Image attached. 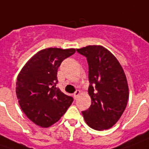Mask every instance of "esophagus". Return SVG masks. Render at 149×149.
Listing matches in <instances>:
<instances>
[{
	"mask_svg": "<svg viewBox=\"0 0 149 149\" xmlns=\"http://www.w3.org/2000/svg\"><path fill=\"white\" fill-rule=\"evenodd\" d=\"M80 93H81V92H80L79 90H77V91H76V92H75L74 93H73V97H74L75 99H77V98L78 96H79V94H80Z\"/></svg>",
	"mask_w": 149,
	"mask_h": 149,
	"instance_id": "34e87169",
	"label": "esophagus"
}]
</instances>
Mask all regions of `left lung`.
Here are the masks:
<instances>
[{
  "mask_svg": "<svg viewBox=\"0 0 149 149\" xmlns=\"http://www.w3.org/2000/svg\"><path fill=\"white\" fill-rule=\"evenodd\" d=\"M77 52L86 57L89 65L88 92L91 106L82 111L92 128H111L118 122L128 101V85L124 71L117 59L102 46H87Z\"/></svg>",
  "mask_w": 149,
  "mask_h": 149,
  "instance_id": "left-lung-1",
  "label": "left lung"
}]
</instances>
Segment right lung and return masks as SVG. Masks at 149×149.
Returning <instances> with one entry per match:
<instances>
[{
    "mask_svg": "<svg viewBox=\"0 0 149 149\" xmlns=\"http://www.w3.org/2000/svg\"><path fill=\"white\" fill-rule=\"evenodd\" d=\"M73 48H47L35 54L17 77L16 94L24 114L33 123L48 127L60 119L73 98L56 88L57 71Z\"/></svg>",
    "mask_w": 149,
    "mask_h": 149,
    "instance_id": "right-lung-1",
    "label": "right lung"
}]
</instances>
